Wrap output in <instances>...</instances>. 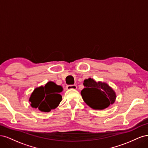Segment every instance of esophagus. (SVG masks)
Instances as JSON below:
<instances>
[{"mask_svg": "<svg viewBox=\"0 0 148 148\" xmlns=\"http://www.w3.org/2000/svg\"><path fill=\"white\" fill-rule=\"evenodd\" d=\"M66 88V89H68V90H70V89H76L77 88V85L75 84H70V85H67Z\"/></svg>", "mask_w": 148, "mask_h": 148, "instance_id": "34e87169", "label": "esophagus"}]
</instances>
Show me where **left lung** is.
Returning a JSON list of instances; mask_svg holds the SVG:
<instances>
[{
    "label": "left lung",
    "mask_w": 148,
    "mask_h": 148,
    "mask_svg": "<svg viewBox=\"0 0 148 148\" xmlns=\"http://www.w3.org/2000/svg\"><path fill=\"white\" fill-rule=\"evenodd\" d=\"M84 88L81 92L83 99L93 109L102 110L114 104L116 98L115 93L108 84L96 82L89 78L84 81Z\"/></svg>",
    "instance_id": "8db88e82"
}]
</instances>
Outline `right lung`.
Wrapping results in <instances>:
<instances>
[{
  "instance_id": "obj_1",
  "label": "right lung",
  "mask_w": 148,
  "mask_h": 148,
  "mask_svg": "<svg viewBox=\"0 0 148 148\" xmlns=\"http://www.w3.org/2000/svg\"><path fill=\"white\" fill-rule=\"evenodd\" d=\"M62 89V86L52 82H48L44 87L36 88L29 98L31 107L44 112L56 109L62 101L60 92Z\"/></svg>"
}]
</instances>
